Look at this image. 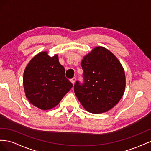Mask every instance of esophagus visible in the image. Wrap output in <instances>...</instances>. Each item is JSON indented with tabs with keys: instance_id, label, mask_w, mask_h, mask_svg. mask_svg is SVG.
I'll list each match as a JSON object with an SVG mask.
<instances>
[{
	"instance_id": "1",
	"label": "esophagus",
	"mask_w": 151,
	"mask_h": 151,
	"mask_svg": "<svg viewBox=\"0 0 151 151\" xmlns=\"http://www.w3.org/2000/svg\"><path fill=\"white\" fill-rule=\"evenodd\" d=\"M76 77H73L72 79H70L71 83H72V84H73V85H74V83H76Z\"/></svg>"
}]
</instances>
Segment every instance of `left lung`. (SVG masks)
<instances>
[{
    "instance_id": "1",
    "label": "left lung",
    "mask_w": 151,
    "mask_h": 151,
    "mask_svg": "<svg viewBox=\"0 0 151 151\" xmlns=\"http://www.w3.org/2000/svg\"><path fill=\"white\" fill-rule=\"evenodd\" d=\"M84 83L77 81L74 93L86 111L98 114L110 110L125 92L126 79L120 61L106 48L96 47L83 57Z\"/></svg>"
}]
</instances>
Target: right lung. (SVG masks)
<instances>
[{
  "mask_svg": "<svg viewBox=\"0 0 151 151\" xmlns=\"http://www.w3.org/2000/svg\"><path fill=\"white\" fill-rule=\"evenodd\" d=\"M23 86L30 103L48 110L59 104L73 85L65 76L58 55L50 57L44 51L36 55L26 67Z\"/></svg>",
  "mask_w": 151,
  "mask_h": 151,
  "instance_id": "1",
  "label": "right lung"
}]
</instances>
